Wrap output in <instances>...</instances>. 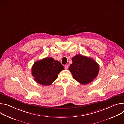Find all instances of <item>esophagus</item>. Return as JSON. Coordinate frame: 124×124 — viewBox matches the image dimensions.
<instances>
[{"instance_id":"34e87169","label":"esophagus","mask_w":124,"mask_h":124,"mask_svg":"<svg viewBox=\"0 0 124 124\" xmlns=\"http://www.w3.org/2000/svg\"><path fill=\"white\" fill-rule=\"evenodd\" d=\"M65 68L66 69H68V65H65Z\"/></svg>"}]
</instances>
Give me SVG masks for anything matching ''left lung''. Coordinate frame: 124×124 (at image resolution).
<instances>
[{
    "instance_id": "8db88e82",
    "label": "left lung",
    "mask_w": 124,
    "mask_h": 124,
    "mask_svg": "<svg viewBox=\"0 0 124 124\" xmlns=\"http://www.w3.org/2000/svg\"><path fill=\"white\" fill-rule=\"evenodd\" d=\"M72 61L69 70L80 84L89 83L97 77L99 66L93 59L78 54L73 57Z\"/></svg>"
}]
</instances>
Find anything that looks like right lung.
Instances as JSON below:
<instances>
[{
	"instance_id": "1",
	"label": "right lung",
	"mask_w": 124,
	"mask_h": 124,
	"mask_svg": "<svg viewBox=\"0 0 124 124\" xmlns=\"http://www.w3.org/2000/svg\"><path fill=\"white\" fill-rule=\"evenodd\" d=\"M64 70V66L52 57H46L35 62L32 68V75L37 83L45 86L50 85Z\"/></svg>"
}]
</instances>
